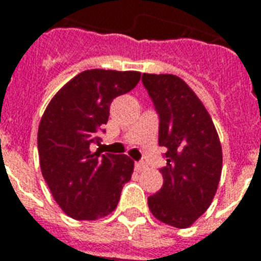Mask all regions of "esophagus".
I'll return each mask as SVG.
<instances>
[{"label": "esophagus", "mask_w": 261, "mask_h": 261, "mask_svg": "<svg viewBox=\"0 0 261 261\" xmlns=\"http://www.w3.org/2000/svg\"><path fill=\"white\" fill-rule=\"evenodd\" d=\"M145 168H146V164L143 163V161H138V163H135V171L137 172H142Z\"/></svg>", "instance_id": "obj_1"}]
</instances>
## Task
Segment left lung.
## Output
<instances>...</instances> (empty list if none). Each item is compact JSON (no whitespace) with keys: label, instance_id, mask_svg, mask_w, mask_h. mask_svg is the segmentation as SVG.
I'll use <instances>...</instances> for the list:
<instances>
[{"label":"left lung","instance_id":"1","mask_svg":"<svg viewBox=\"0 0 261 261\" xmlns=\"http://www.w3.org/2000/svg\"><path fill=\"white\" fill-rule=\"evenodd\" d=\"M160 116L159 145L167 147L164 184L147 199L161 222L186 229L210 207L222 172V146L195 92L173 74L142 75Z\"/></svg>","mask_w":261,"mask_h":261}]
</instances>
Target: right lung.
Here are the masks:
<instances>
[{"mask_svg": "<svg viewBox=\"0 0 261 261\" xmlns=\"http://www.w3.org/2000/svg\"><path fill=\"white\" fill-rule=\"evenodd\" d=\"M139 71L92 69L71 79L51 98L38 131L40 169L63 213L94 221L118 206L134 161L126 154L92 153L115 97L134 89ZM104 131V130H102Z\"/></svg>", "mask_w": 261, "mask_h": 261, "instance_id": "add662e5", "label": "right lung"}]
</instances>
